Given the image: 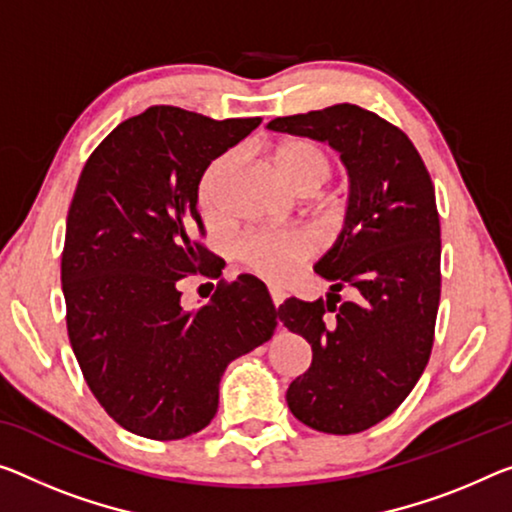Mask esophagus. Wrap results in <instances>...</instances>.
I'll list each match as a JSON object with an SVG mask.
<instances>
[{"instance_id":"1","label":"esophagus","mask_w":512,"mask_h":512,"mask_svg":"<svg viewBox=\"0 0 512 512\" xmlns=\"http://www.w3.org/2000/svg\"><path fill=\"white\" fill-rule=\"evenodd\" d=\"M270 297H272V304L277 306V309L283 304V300H286V295H283L279 288H270Z\"/></svg>"}]
</instances>
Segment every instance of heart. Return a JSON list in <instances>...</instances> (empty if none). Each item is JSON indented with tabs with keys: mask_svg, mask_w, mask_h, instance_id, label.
Masks as SVG:
<instances>
[{
	"mask_svg": "<svg viewBox=\"0 0 512 512\" xmlns=\"http://www.w3.org/2000/svg\"><path fill=\"white\" fill-rule=\"evenodd\" d=\"M235 167V153H224L210 162L199 183V203L210 219L222 217L224 187ZM274 174L297 194H311L332 174V160L309 139H286L272 151ZM316 242L306 231H258L240 238L235 254L238 261L270 283L286 281L313 256Z\"/></svg>",
	"mask_w": 512,
	"mask_h": 512,
	"instance_id": "b5f03b06",
	"label": "heart"
}]
</instances>
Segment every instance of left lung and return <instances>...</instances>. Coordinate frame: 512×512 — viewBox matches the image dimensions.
<instances>
[{"instance_id": "1", "label": "left lung", "mask_w": 512, "mask_h": 512, "mask_svg": "<svg viewBox=\"0 0 512 512\" xmlns=\"http://www.w3.org/2000/svg\"><path fill=\"white\" fill-rule=\"evenodd\" d=\"M267 128L325 141L348 169L343 231L313 265L332 293L327 302L290 297L277 318L313 352L286 391L290 412L313 430L355 435L410 396L430 359L442 288L435 187L410 137L350 102ZM341 287L353 300L338 305Z\"/></svg>"}]
</instances>
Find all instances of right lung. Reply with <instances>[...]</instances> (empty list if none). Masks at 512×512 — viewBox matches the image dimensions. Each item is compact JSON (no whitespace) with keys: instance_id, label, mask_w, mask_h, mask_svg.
<instances>
[{"instance_id":"obj_1","label":"right lung","mask_w":512,"mask_h":512,"mask_svg":"<svg viewBox=\"0 0 512 512\" xmlns=\"http://www.w3.org/2000/svg\"><path fill=\"white\" fill-rule=\"evenodd\" d=\"M258 125L148 107L100 141L77 180L61 256L68 338L98 403L139 437L171 442L206 428L226 366L277 327L270 293L247 274L219 283L196 311L178 288L190 274H219L196 242L199 183Z\"/></svg>"}]
</instances>
